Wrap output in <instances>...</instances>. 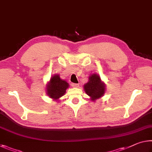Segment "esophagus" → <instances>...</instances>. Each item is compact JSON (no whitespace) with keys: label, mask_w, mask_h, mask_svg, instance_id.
Returning <instances> with one entry per match:
<instances>
[{"label":"esophagus","mask_w":152,"mask_h":152,"mask_svg":"<svg viewBox=\"0 0 152 152\" xmlns=\"http://www.w3.org/2000/svg\"><path fill=\"white\" fill-rule=\"evenodd\" d=\"M72 86H74V87H78L79 85L78 84H76V83H72Z\"/></svg>","instance_id":"1"}]
</instances>
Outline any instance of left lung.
Returning <instances> with one entry per match:
<instances>
[{
    "label": "left lung",
    "instance_id": "left-lung-1",
    "mask_svg": "<svg viewBox=\"0 0 152 152\" xmlns=\"http://www.w3.org/2000/svg\"><path fill=\"white\" fill-rule=\"evenodd\" d=\"M85 93L92 101H95L103 97L105 91V85L101 80L97 74H93L89 76L88 81L84 85Z\"/></svg>",
    "mask_w": 152,
    "mask_h": 152
}]
</instances>
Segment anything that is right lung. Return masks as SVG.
<instances>
[{
  "instance_id": "obj_1",
  "label": "right lung",
  "mask_w": 152,
  "mask_h": 152,
  "mask_svg": "<svg viewBox=\"0 0 152 152\" xmlns=\"http://www.w3.org/2000/svg\"><path fill=\"white\" fill-rule=\"evenodd\" d=\"M69 87V84L66 80L60 78L58 74H55L51 76L50 80L47 85V93L50 98L53 100H58L64 95L66 89Z\"/></svg>"
}]
</instances>
